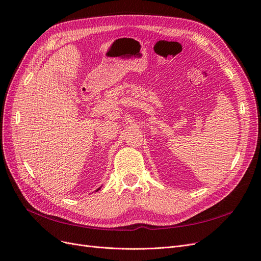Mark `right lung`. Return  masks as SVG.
<instances>
[{
  "label": "right lung",
  "instance_id": "obj_1",
  "mask_svg": "<svg viewBox=\"0 0 261 261\" xmlns=\"http://www.w3.org/2000/svg\"><path fill=\"white\" fill-rule=\"evenodd\" d=\"M99 189H100V188H98V189H97V192H98V191H99Z\"/></svg>",
  "mask_w": 261,
  "mask_h": 261
}]
</instances>
